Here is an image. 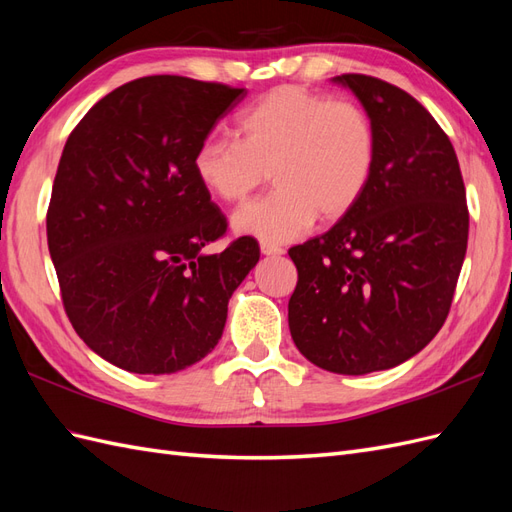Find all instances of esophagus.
Masks as SVG:
<instances>
[{
    "label": "esophagus",
    "mask_w": 512,
    "mask_h": 512,
    "mask_svg": "<svg viewBox=\"0 0 512 512\" xmlns=\"http://www.w3.org/2000/svg\"><path fill=\"white\" fill-rule=\"evenodd\" d=\"M260 252L265 254V256H282V254H284V247H282V245H275V243L262 241V243H260Z\"/></svg>",
    "instance_id": "esophagus-1"
}]
</instances>
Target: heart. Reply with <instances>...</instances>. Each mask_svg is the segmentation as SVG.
Returning a JSON list of instances; mask_svg holds the SVG:
<instances>
[{
	"label": "heart",
	"instance_id": "1",
	"mask_svg": "<svg viewBox=\"0 0 512 512\" xmlns=\"http://www.w3.org/2000/svg\"><path fill=\"white\" fill-rule=\"evenodd\" d=\"M239 141L209 134L194 151V173L224 203H239L269 177L277 188L232 215L243 235L267 243L301 237L318 213L348 215L363 198L378 158V134L363 106L301 87H277L245 108Z\"/></svg>",
	"mask_w": 512,
	"mask_h": 512
}]
</instances>
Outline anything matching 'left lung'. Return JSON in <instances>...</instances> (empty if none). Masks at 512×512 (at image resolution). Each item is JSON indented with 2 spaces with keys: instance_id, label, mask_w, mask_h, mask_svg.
<instances>
[{
  "instance_id": "left-lung-1",
  "label": "left lung",
  "mask_w": 512,
  "mask_h": 512,
  "mask_svg": "<svg viewBox=\"0 0 512 512\" xmlns=\"http://www.w3.org/2000/svg\"><path fill=\"white\" fill-rule=\"evenodd\" d=\"M333 81L374 121L378 158L356 207L288 250L299 271L288 324L307 361L363 376L408 361L442 329L470 213L457 153L421 102L376 76Z\"/></svg>"
}]
</instances>
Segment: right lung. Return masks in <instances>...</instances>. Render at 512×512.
Segmentation results:
<instances>
[{
  "label": "right lung",
  "mask_w": 512,
  "mask_h": 512,
  "mask_svg": "<svg viewBox=\"0 0 512 512\" xmlns=\"http://www.w3.org/2000/svg\"><path fill=\"white\" fill-rule=\"evenodd\" d=\"M245 89L143 76L89 108L57 166L46 239L83 342L132 374H175L220 342L254 237L203 247L228 222L194 173L198 143Z\"/></svg>",
  "instance_id": "1"
}]
</instances>
